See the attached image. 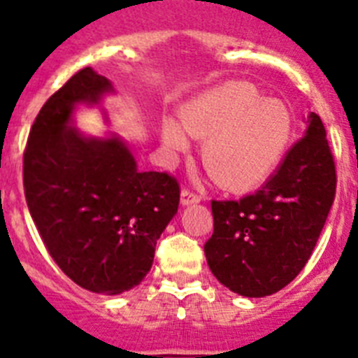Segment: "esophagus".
Instances as JSON below:
<instances>
[{
	"label": "esophagus",
	"mask_w": 358,
	"mask_h": 358,
	"mask_svg": "<svg viewBox=\"0 0 358 358\" xmlns=\"http://www.w3.org/2000/svg\"><path fill=\"white\" fill-rule=\"evenodd\" d=\"M201 195L195 194V192H192V189L185 188L181 192V204L182 206H189V204H197V202H201Z\"/></svg>",
	"instance_id": "obj_1"
}]
</instances>
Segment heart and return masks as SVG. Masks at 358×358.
<instances>
[{
  "instance_id": "heart-1",
  "label": "heart",
  "mask_w": 358,
  "mask_h": 358,
  "mask_svg": "<svg viewBox=\"0 0 358 358\" xmlns=\"http://www.w3.org/2000/svg\"><path fill=\"white\" fill-rule=\"evenodd\" d=\"M181 125L163 120L170 154L189 147L188 136L204 140L202 161L229 192L258 188L276 170L292 138V113L278 98H264L251 82H227L189 100L179 110Z\"/></svg>"
}]
</instances>
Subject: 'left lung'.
Returning <instances> with one entry per match:
<instances>
[{
    "label": "left lung",
    "instance_id": "obj_1",
    "mask_svg": "<svg viewBox=\"0 0 358 358\" xmlns=\"http://www.w3.org/2000/svg\"><path fill=\"white\" fill-rule=\"evenodd\" d=\"M335 186L327 131L310 113L305 136L258 192L240 201H211L213 235L204 255L213 276L245 297L289 285L314 251Z\"/></svg>",
    "mask_w": 358,
    "mask_h": 358
}]
</instances>
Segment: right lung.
Returning a JSON list of instances; mask_svg holds the SVG:
<instances>
[{"label":"right lung","mask_w":358,"mask_h":358,"mask_svg":"<svg viewBox=\"0 0 358 358\" xmlns=\"http://www.w3.org/2000/svg\"><path fill=\"white\" fill-rule=\"evenodd\" d=\"M113 91L91 68L75 73L39 110L23 156L24 197L50 256L82 289L107 296L147 276L181 194L166 172H140L122 138L73 127L78 103Z\"/></svg>","instance_id":"add662e5"}]
</instances>
